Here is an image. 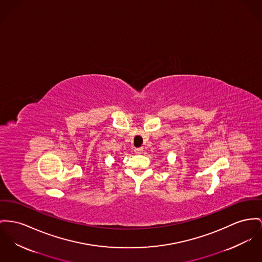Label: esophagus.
<instances>
[{
  "label": "esophagus",
  "mask_w": 262,
  "mask_h": 262,
  "mask_svg": "<svg viewBox=\"0 0 262 262\" xmlns=\"http://www.w3.org/2000/svg\"><path fill=\"white\" fill-rule=\"evenodd\" d=\"M134 152H135L136 154H141V153L143 152V148H135V149H134Z\"/></svg>",
  "instance_id": "obj_1"
}]
</instances>
